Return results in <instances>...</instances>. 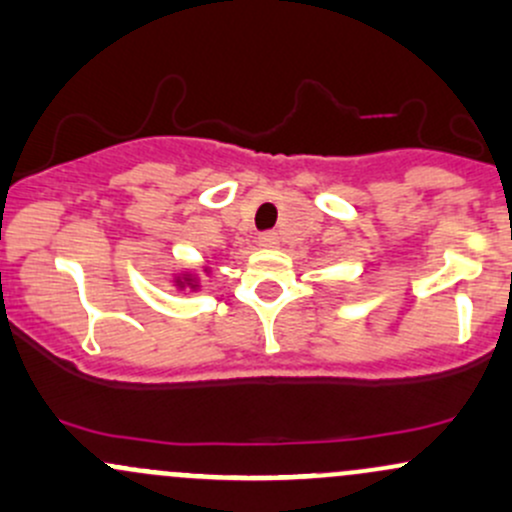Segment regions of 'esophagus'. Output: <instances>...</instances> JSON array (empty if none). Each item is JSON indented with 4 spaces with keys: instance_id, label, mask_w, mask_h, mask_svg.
<instances>
[{
    "instance_id": "obj_1",
    "label": "esophagus",
    "mask_w": 512,
    "mask_h": 512,
    "mask_svg": "<svg viewBox=\"0 0 512 512\" xmlns=\"http://www.w3.org/2000/svg\"><path fill=\"white\" fill-rule=\"evenodd\" d=\"M277 243H279L277 233H262L260 235V245L262 247H277Z\"/></svg>"
}]
</instances>
